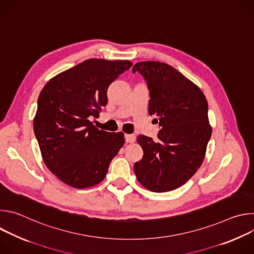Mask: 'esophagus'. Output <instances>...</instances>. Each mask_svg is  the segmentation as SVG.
Returning <instances> with one entry per match:
<instances>
[{"label": "esophagus", "instance_id": "1", "mask_svg": "<svg viewBox=\"0 0 254 254\" xmlns=\"http://www.w3.org/2000/svg\"><path fill=\"white\" fill-rule=\"evenodd\" d=\"M125 137H126V141L127 142H133L135 140V136L133 134H128V133H126L125 134Z\"/></svg>", "mask_w": 254, "mask_h": 254}]
</instances>
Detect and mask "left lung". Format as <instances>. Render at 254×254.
<instances>
[{
  "label": "left lung",
  "instance_id": "8db88e82",
  "mask_svg": "<svg viewBox=\"0 0 254 254\" xmlns=\"http://www.w3.org/2000/svg\"><path fill=\"white\" fill-rule=\"evenodd\" d=\"M150 90L149 114L157 117L158 139L139 134L142 159L133 165L138 182L162 193L184 185L201 167L212 127L201 89L174 67L159 61L134 64Z\"/></svg>",
  "mask_w": 254,
  "mask_h": 254
}]
</instances>
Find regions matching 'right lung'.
<instances>
[{
  "instance_id": "1",
  "label": "right lung",
  "mask_w": 254,
  "mask_h": 254,
  "mask_svg": "<svg viewBox=\"0 0 254 254\" xmlns=\"http://www.w3.org/2000/svg\"><path fill=\"white\" fill-rule=\"evenodd\" d=\"M128 60H84L51 78L38 98L34 132L46 167L77 189L99 184L125 143L123 132L91 123L107 103V88L130 68Z\"/></svg>"
}]
</instances>
